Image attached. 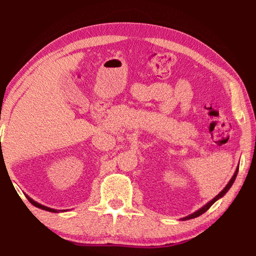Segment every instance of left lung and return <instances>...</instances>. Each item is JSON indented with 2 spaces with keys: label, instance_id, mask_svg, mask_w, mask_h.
Returning <instances> with one entry per match:
<instances>
[{
  "label": "left lung",
  "instance_id": "obj_1",
  "mask_svg": "<svg viewBox=\"0 0 256 256\" xmlns=\"http://www.w3.org/2000/svg\"><path fill=\"white\" fill-rule=\"evenodd\" d=\"M237 172H238V167L236 168V172H234V175H232V180L228 182V184H227L226 186H224V188L222 190V192H220V193L218 194V196H214V198H212L211 201L208 202L206 206H203L201 208V209H198V211L193 212L192 214H190V216H184V218H180V219H182V220H188V219H193V218H196V216H201V214H204V212H206L208 209H209V208H210L212 204H214V203L216 200H219L220 198H222V196H224V194H226V193L228 192V190L232 188V185L234 184V182H235V180H236Z\"/></svg>",
  "mask_w": 256,
  "mask_h": 256
}]
</instances>
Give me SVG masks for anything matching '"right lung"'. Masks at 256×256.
I'll return each mask as SVG.
<instances>
[{
	"label": "right lung",
	"mask_w": 256,
	"mask_h": 256,
	"mask_svg": "<svg viewBox=\"0 0 256 256\" xmlns=\"http://www.w3.org/2000/svg\"><path fill=\"white\" fill-rule=\"evenodd\" d=\"M27 196V198H28V201L32 203V206H37V208H40V209H42V210H46V211H50V212H62V211H66V210H55V209H52V208H48V206H42V204H40V203H38V202H36V201H34L32 198H29L28 196Z\"/></svg>",
	"instance_id": "add662e5"
}]
</instances>
